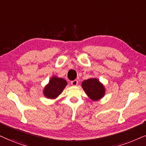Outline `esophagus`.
<instances>
[{
  "label": "esophagus",
  "instance_id": "34e87169",
  "mask_svg": "<svg viewBox=\"0 0 146 146\" xmlns=\"http://www.w3.org/2000/svg\"><path fill=\"white\" fill-rule=\"evenodd\" d=\"M77 84H78V81H77V79L71 81V85H73V86H77Z\"/></svg>",
  "mask_w": 146,
  "mask_h": 146
}]
</instances>
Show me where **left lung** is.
<instances>
[{
	"label": "left lung",
	"instance_id": "obj_1",
	"mask_svg": "<svg viewBox=\"0 0 146 146\" xmlns=\"http://www.w3.org/2000/svg\"><path fill=\"white\" fill-rule=\"evenodd\" d=\"M82 87L89 98L93 101H98L104 96L106 89L104 85L96 78H91L82 82Z\"/></svg>",
	"mask_w": 146,
	"mask_h": 146
}]
</instances>
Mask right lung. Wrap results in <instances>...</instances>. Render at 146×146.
Returning a JSON list of instances; mask_svg holds the SVG:
<instances>
[{"mask_svg": "<svg viewBox=\"0 0 146 146\" xmlns=\"http://www.w3.org/2000/svg\"><path fill=\"white\" fill-rule=\"evenodd\" d=\"M67 85V81L64 79L56 76L52 77L48 84L44 87L43 90L44 96L48 99L57 98Z\"/></svg>", "mask_w": 146, "mask_h": 146, "instance_id": "1", "label": "right lung"}]
</instances>
